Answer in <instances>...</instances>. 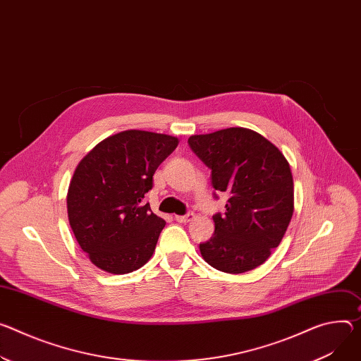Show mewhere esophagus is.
<instances>
[{"label":"esophagus","instance_id":"esophagus-1","mask_svg":"<svg viewBox=\"0 0 361 361\" xmlns=\"http://www.w3.org/2000/svg\"><path fill=\"white\" fill-rule=\"evenodd\" d=\"M178 223H188V221H191L192 219H195V214L194 213H187L185 216H176L174 217Z\"/></svg>","mask_w":361,"mask_h":361}]
</instances>
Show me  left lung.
I'll use <instances>...</instances> for the list:
<instances>
[{"instance_id": "obj_1", "label": "left lung", "mask_w": 361, "mask_h": 361, "mask_svg": "<svg viewBox=\"0 0 361 361\" xmlns=\"http://www.w3.org/2000/svg\"><path fill=\"white\" fill-rule=\"evenodd\" d=\"M188 145L226 191L224 214H214V235L200 243L210 267L226 274L257 268L278 247L293 213V180L283 154L247 128L191 135Z\"/></svg>"}]
</instances>
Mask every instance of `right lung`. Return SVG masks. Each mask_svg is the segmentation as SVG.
<instances>
[{"label": "right lung", "instance_id": "add662e5", "mask_svg": "<svg viewBox=\"0 0 361 361\" xmlns=\"http://www.w3.org/2000/svg\"><path fill=\"white\" fill-rule=\"evenodd\" d=\"M178 138L129 129L97 144L78 164L68 190L75 238L94 267L122 275L144 267L166 226L144 195Z\"/></svg>", "mask_w": 361, "mask_h": 361}]
</instances>
